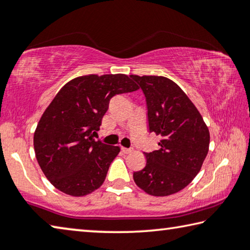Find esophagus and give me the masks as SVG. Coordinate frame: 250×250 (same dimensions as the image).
<instances>
[{
    "label": "esophagus",
    "instance_id": "1",
    "mask_svg": "<svg viewBox=\"0 0 250 250\" xmlns=\"http://www.w3.org/2000/svg\"><path fill=\"white\" fill-rule=\"evenodd\" d=\"M121 151L124 152V153L128 154V153H131V152L133 151V147H124V146H122L121 147Z\"/></svg>",
    "mask_w": 250,
    "mask_h": 250
}]
</instances>
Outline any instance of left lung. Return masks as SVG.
<instances>
[{
  "instance_id": "obj_1",
  "label": "left lung",
  "mask_w": 250,
  "mask_h": 250,
  "mask_svg": "<svg viewBox=\"0 0 250 250\" xmlns=\"http://www.w3.org/2000/svg\"><path fill=\"white\" fill-rule=\"evenodd\" d=\"M146 96L150 132L160 149L146 154V164L133 173L139 188L167 196L186 188L200 172L208 152L209 131L185 92L162 76H131Z\"/></svg>"
}]
</instances>
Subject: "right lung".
Returning <instances> with one entry per match:
<instances>
[{"label":"right lung","mask_w":250,"mask_h":250,"mask_svg":"<svg viewBox=\"0 0 250 250\" xmlns=\"http://www.w3.org/2000/svg\"><path fill=\"white\" fill-rule=\"evenodd\" d=\"M129 76L88 75L67 83L45 110L34 133L42 171L59 191L87 195L104 182L119 146L96 141L113 96L138 90Z\"/></svg>","instance_id":"add662e5"}]
</instances>
